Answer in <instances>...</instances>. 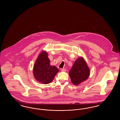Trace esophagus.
Segmentation results:
<instances>
[{
	"label": "esophagus",
	"instance_id": "obj_1",
	"mask_svg": "<svg viewBox=\"0 0 120 120\" xmlns=\"http://www.w3.org/2000/svg\"><path fill=\"white\" fill-rule=\"evenodd\" d=\"M61 71H66V69L65 68L61 69Z\"/></svg>",
	"mask_w": 120,
	"mask_h": 120
}]
</instances>
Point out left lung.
<instances>
[{
  "label": "left lung",
  "instance_id": "1",
  "mask_svg": "<svg viewBox=\"0 0 120 120\" xmlns=\"http://www.w3.org/2000/svg\"><path fill=\"white\" fill-rule=\"evenodd\" d=\"M90 75V69L83 57H78L75 62L69 75L72 83L78 86L88 79Z\"/></svg>",
  "mask_w": 120,
  "mask_h": 120
}]
</instances>
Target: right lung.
Masks as SVG:
<instances>
[{"mask_svg": "<svg viewBox=\"0 0 120 120\" xmlns=\"http://www.w3.org/2000/svg\"><path fill=\"white\" fill-rule=\"evenodd\" d=\"M48 55L45 51L41 52L34 63L33 70L35 80L44 84L51 83L59 71L55 66L50 65Z\"/></svg>", "mask_w": 120, "mask_h": 120, "instance_id": "1", "label": "right lung"}]
</instances>
